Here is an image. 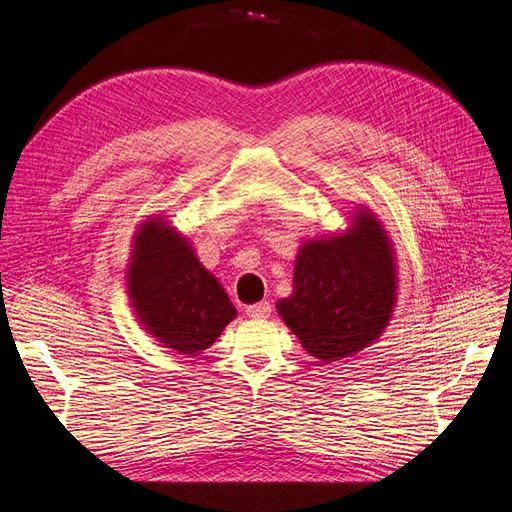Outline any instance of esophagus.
<instances>
[{
  "label": "esophagus",
  "instance_id": "obj_1",
  "mask_svg": "<svg viewBox=\"0 0 512 512\" xmlns=\"http://www.w3.org/2000/svg\"><path fill=\"white\" fill-rule=\"evenodd\" d=\"M245 312L250 318H267L271 314V305H269V301H260L254 305H247Z\"/></svg>",
  "mask_w": 512,
  "mask_h": 512
}]
</instances>
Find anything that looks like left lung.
I'll return each instance as SVG.
<instances>
[{
  "instance_id": "8db88e82",
  "label": "left lung",
  "mask_w": 512,
  "mask_h": 512,
  "mask_svg": "<svg viewBox=\"0 0 512 512\" xmlns=\"http://www.w3.org/2000/svg\"><path fill=\"white\" fill-rule=\"evenodd\" d=\"M395 301L393 243L371 209L359 207L342 235L301 245L292 294L275 307L301 346L318 363H331L374 344Z\"/></svg>"
}]
</instances>
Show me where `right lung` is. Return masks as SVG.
<instances>
[{
  "instance_id": "right-lung-1",
  "label": "right lung",
  "mask_w": 512,
  "mask_h": 512,
  "mask_svg": "<svg viewBox=\"0 0 512 512\" xmlns=\"http://www.w3.org/2000/svg\"><path fill=\"white\" fill-rule=\"evenodd\" d=\"M126 284L145 331L179 354L207 350L237 316L222 284L164 215H151L134 232Z\"/></svg>"
}]
</instances>
